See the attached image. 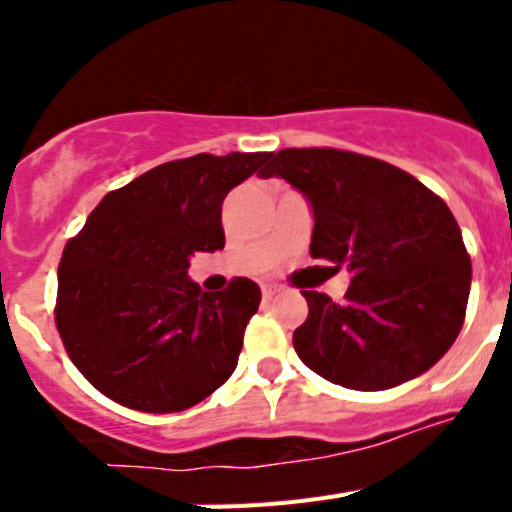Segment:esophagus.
I'll list each match as a JSON object with an SVG mask.
<instances>
[{"instance_id":"1","label":"esophagus","mask_w":512,"mask_h":512,"mask_svg":"<svg viewBox=\"0 0 512 512\" xmlns=\"http://www.w3.org/2000/svg\"><path fill=\"white\" fill-rule=\"evenodd\" d=\"M261 295H264V302H269L271 297L277 295V289H274V287H264V289H261Z\"/></svg>"}]
</instances>
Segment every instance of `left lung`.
Segmentation results:
<instances>
[{
	"label": "left lung",
	"instance_id": "obj_1",
	"mask_svg": "<svg viewBox=\"0 0 512 512\" xmlns=\"http://www.w3.org/2000/svg\"><path fill=\"white\" fill-rule=\"evenodd\" d=\"M259 174L307 194L310 256L351 274L341 305L302 292L310 312L292 336L302 364L361 392L431 369L459 336L472 287L446 202L408 171L341 148H284Z\"/></svg>",
	"mask_w": 512,
	"mask_h": 512
}]
</instances>
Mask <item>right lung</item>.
<instances>
[{"label":"right lung","instance_id":"add662e5","mask_svg":"<svg viewBox=\"0 0 512 512\" xmlns=\"http://www.w3.org/2000/svg\"><path fill=\"white\" fill-rule=\"evenodd\" d=\"M271 153L166 161L104 194L58 264L56 328L104 397L140 413L187 410L230 379L261 289L200 292L189 256L225 246L223 200Z\"/></svg>","mask_w":512,"mask_h":512}]
</instances>
